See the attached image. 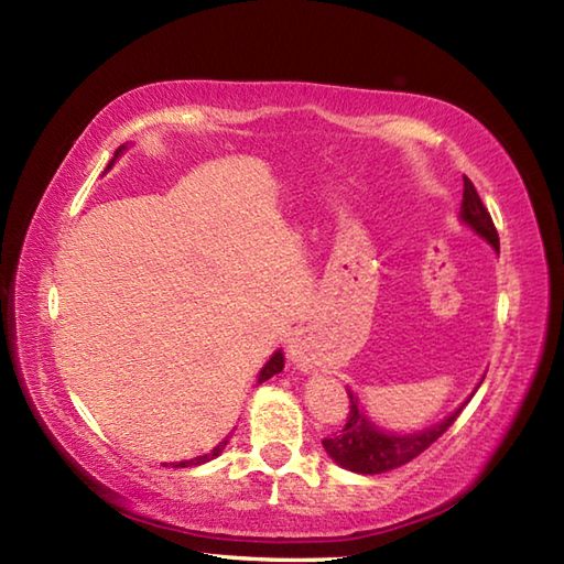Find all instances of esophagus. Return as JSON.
Listing matches in <instances>:
<instances>
[{
	"label": "esophagus",
	"mask_w": 564,
	"mask_h": 564,
	"mask_svg": "<svg viewBox=\"0 0 564 564\" xmlns=\"http://www.w3.org/2000/svg\"><path fill=\"white\" fill-rule=\"evenodd\" d=\"M289 357H291V361L295 364V367H301V369L311 367V349H307V341H305V337L301 333L291 335V339H289Z\"/></svg>",
	"instance_id": "34e87169"
}]
</instances>
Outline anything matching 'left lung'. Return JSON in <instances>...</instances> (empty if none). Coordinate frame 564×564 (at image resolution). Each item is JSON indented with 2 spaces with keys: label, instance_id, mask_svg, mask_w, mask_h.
<instances>
[{
  "label": "left lung",
  "instance_id": "8db88e82",
  "mask_svg": "<svg viewBox=\"0 0 564 564\" xmlns=\"http://www.w3.org/2000/svg\"><path fill=\"white\" fill-rule=\"evenodd\" d=\"M459 223L467 229H471L481 241L499 253V235H496V227L491 223L489 209L484 207L479 200L477 187L471 185L469 178H465V193H462V207H459ZM479 389V383H477ZM349 393V417L347 425L341 427L339 435L325 437L323 447L329 455V459L337 462L341 469L357 471V474H383L391 471L395 467H403L408 462L415 459L421 452H425L435 440L445 433V430L457 421V415L462 413V408L469 403V399L455 408L443 421L423 427V430H413V433H393V430H383L377 425L364 411V405L359 401V395L347 389Z\"/></svg>",
  "mask_w": 564,
  "mask_h": 564
}]
</instances>
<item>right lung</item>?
Segmentation results:
<instances>
[{
    "mask_svg": "<svg viewBox=\"0 0 564 564\" xmlns=\"http://www.w3.org/2000/svg\"><path fill=\"white\" fill-rule=\"evenodd\" d=\"M127 151V143H121V147L115 151V159L112 161H109L107 163V169H105V173L109 171V169H112V165H115V161L121 156V153H124ZM102 173V175H105ZM283 364H285V357H283V351L281 349H275L273 351V355H271V359L267 361V364H263V369L259 371V383H263V381H269L271 377H275V373H279V371H283ZM229 443V435L223 440V443H219V445H215L213 449H209L207 452V455H200V457H193V459H183V462H171V465L173 467H195V465H205V462H209V459H215V457H219V455H223V449H225V445ZM163 465H165V462H163Z\"/></svg>",
    "mask_w": 564,
    "mask_h": 564,
    "instance_id": "add662e5",
    "label": "right lung"
}]
</instances>
